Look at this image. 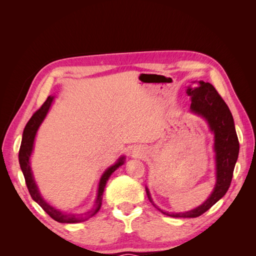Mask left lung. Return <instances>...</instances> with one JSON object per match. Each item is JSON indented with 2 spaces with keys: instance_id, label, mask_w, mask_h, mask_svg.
I'll list each match as a JSON object with an SVG mask.
<instances>
[{
  "instance_id": "8db88e82",
  "label": "left lung",
  "mask_w": 256,
  "mask_h": 256,
  "mask_svg": "<svg viewBox=\"0 0 256 256\" xmlns=\"http://www.w3.org/2000/svg\"><path fill=\"white\" fill-rule=\"evenodd\" d=\"M187 92L191 96V111L205 118L214 134L216 182L212 196L205 203L193 210L180 214H170L161 210L164 214L173 218H196L223 198L230 186L239 152V142L233 116L219 92L210 83L203 81H200L198 88H191L189 86ZM146 193L152 203L147 189Z\"/></svg>"
}]
</instances>
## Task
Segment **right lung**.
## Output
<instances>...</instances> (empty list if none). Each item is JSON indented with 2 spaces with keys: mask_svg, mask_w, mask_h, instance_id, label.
Listing matches in <instances>:
<instances>
[{
  "mask_svg": "<svg viewBox=\"0 0 256 256\" xmlns=\"http://www.w3.org/2000/svg\"><path fill=\"white\" fill-rule=\"evenodd\" d=\"M53 98L54 97L49 96L47 98V100H46V102L42 104V106L40 108V109H38L32 115V118H30V120L26 125V128H24V130H23L21 146L19 150V164H20V168L22 170V173H23V175H24L26 184V187H28V190L30 192V196H32V198L35 200V202L38 203V205H40L53 220H56L60 223H79V222L85 221L86 219L90 218V216H92L98 212V210L100 209V207H102V196H104V191L106 182L109 180V177L111 176V174L115 171V170H118V168L124 164V157L120 158L118 161L116 162L114 166H110L104 173L102 180H100V182H99L98 196H97L96 202H95V207L90 209V210L86 214H76V216L65 214L63 212L56 210V209L53 208L52 206H50L47 202H44L42 198L40 196V192H38V190H37L35 182L33 180L32 172H30V154H32L34 138H35V136L37 132V129L40 126V124L44 120V116L47 115V113L49 111V108L53 102Z\"/></svg>",
  "mask_w": 256,
  "mask_h": 256,
  "instance_id": "right-lung-1",
  "label": "right lung"
}]
</instances>
